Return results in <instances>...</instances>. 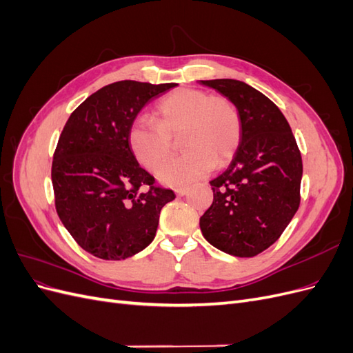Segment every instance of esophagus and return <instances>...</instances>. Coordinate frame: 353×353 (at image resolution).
<instances>
[{"label":"esophagus","instance_id":"34e87169","mask_svg":"<svg viewBox=\"0 0 353 353\" xmlns=\"http://www.w3.org/2000/svg\"><path fill=\"white\" fill-rule=\"evenodd\" d=\"M188 193V188L187 187H181V188H175V194L176 196H179V197H183V196H185Z\"/></svg>","mask_w":353,"mask_h":353}]
</instances>
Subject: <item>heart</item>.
Here are the masks:
<instances>
[{
  "mask_svg": "<svg viewBox=\"0 0 353 353\" xmlns=\"http://www.w3.org/2000/svg\"><path fill=\"white\" fill-rule=\"evenodd\" d=\"M157 122L140 116L128 130V143L135 159L154 170L172 153L174 138L183 135L185 153L168 160L157 172L160 183L187 185L227 165L241 140L239 109L223 95H210L196 88L168 94L156 105Z\"/></svg>",
  "mask_w": 353,
  "mask_h": 353,
  "instance_id": "obj_1",
  "label": "heart"
}]
</instances>
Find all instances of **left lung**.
Masks as SVG:
<instances>
[{
	"mask_svg": "<svg viewBox=\"0 0 353 353\" xmlns=\"http://www.w3.org/2000/svg\"><path fill=\"white\" fill-rule=\"evenodd\" d=\"M230 99L241 117V140L225 172L210 181L213 201L200 218L212 245L252 258L280 239L301 205L302 156L281 110L236 79L200 81Z\"/></svg>",
	"mask_w": 353,
	"mask_h": 353,
	"instance_id": "8db88e82",
	"label": "left lung"
}]
</instances>
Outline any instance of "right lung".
Instances as JSON below:
<instances>
[{"label": "right lung", "mask_w": 353, "mask_h": 353, "mask_svg": "<svg viewBox=\"0 0 353 353\" xmlns=\"http://www.w3.org/2000/svg\"><path fill=\"white\" fill-rule=\"evenodd\" d=\"M176 83L119 81L105 85L70 114L52 156L56 210L81 248L95 258L122 261L156 236L172 190L137 162L128 130L144 105Z\"/></svg>", "instance_id": "right-lung-1"}]
</instances>
